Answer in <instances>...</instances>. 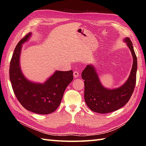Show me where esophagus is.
<instances>
[{
	"instance_id": "obj_1",
	"label": "esophagus",
	"mask_w": 146,
	"mask_h": 146,
	"mask_svg": "<svg viewBox=\"0 0 146 146\" xmlns=\"http://www.w3.org/2000/svg\"><path fill=\"white\" fill-rule=\"evenodd\" d=\"M73 76H74V77H75V78H77V77L79 76V72H78V71H74V72H73Z\"/></svg>"
}]
</instances>
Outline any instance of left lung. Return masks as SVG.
<instances>
[{"instance_id":"left-lung-1","label":"left lung","mask_w":146,"mask_h":146,"mask_svg":"<svg viewBox=\"0 0 146 146\" xmlns=\"http://www.w3.org/2000/svg\"><path fill=\"white\" fill-rule=\"evenodd\" d=\"M125 42L131 51L133 64L128 80L120 87L113 90L104 88L92 65H87L82 71V78L85 83V100L90 109L95 112L107 113L117 110L127 103L134 92L137 68V57L131 39L127 38Z\"/></svg>"}]
</instances>
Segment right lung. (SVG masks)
<instances>
[{
    "instance_id": "right-lung-1",
    "label": "right lung",
    "mask_w": 146,
    "mask_h": 146,
    "mask_svg": "<svg viewBox=\"0 0 146 146\" xmlns=\"http://www.w3.org/2000/svg\"><path fill=\"white\" fill-rule=\"evenodd\" d=\"M31 36L28 33L18 42L10 62L9 76L18 101L26 110L38 114L53 112L60 105L65 89L73 79V71H56L43 84L27 80L22 73L19 58L22 44Z\"/></svg>"
}]
</instances>
